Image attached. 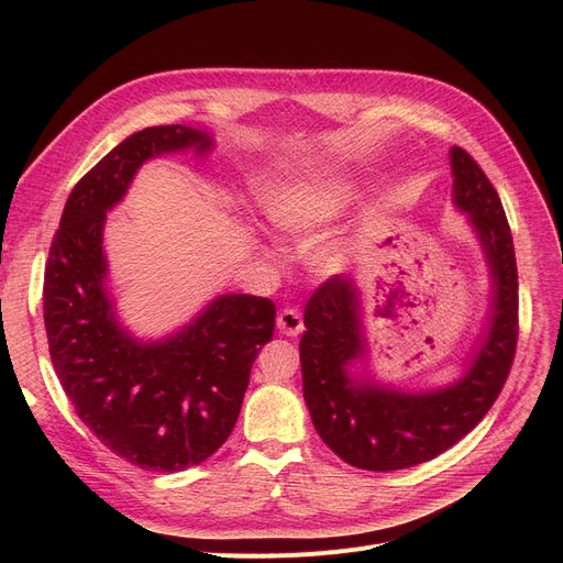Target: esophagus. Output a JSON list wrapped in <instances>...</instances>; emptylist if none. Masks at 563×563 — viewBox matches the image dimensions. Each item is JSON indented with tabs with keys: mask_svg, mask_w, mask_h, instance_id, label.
I'll return each instance as SVG.
<instances>
[{
	"mask_svg": "<svg viewBox=\"0 0 563 563\" xmlns=\"http://www.w3.org/2000/svg\"><path fill=\"white\" fill-rule=\"evenodd\" d=\"M276 327L283 335H289V338H297L301 331H303V319H301V312L294 310V308H285L280 310L278 319H276Z\"/></svg>",
	"mask_w": 563,
	"mask_h": 563,
	"instance_id": "esophagus-1",
	"label": "esophagus"
}]
</instances>
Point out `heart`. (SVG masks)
Returning a JSON list of instances; mask_svg holds the SVG:
<instances>
[{"mask_svg":"<svg viewBox=\"0 0 563 563\" xmlns=\"http://www.w3.org/2000/svg\"><path fill=\"white\" fill-rule=\"evenodd\" d=\"M349 185H321V187H289L272 191L264 198L262 214L274 228L291 236H306L335 219L353 200ZM312 264L321 274H338L344 269L346 255L338 244L317 249Z\"/></svg>","mask_w":563,"mask_h":563,"instance_id":"heart-1","label":"heart"}]
</instances>
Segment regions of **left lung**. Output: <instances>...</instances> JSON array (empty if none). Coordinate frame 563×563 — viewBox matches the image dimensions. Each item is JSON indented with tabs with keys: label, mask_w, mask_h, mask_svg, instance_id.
<instances>
[{
	"label": "left lung",
	"mask_w": 563,
	"mask_h": 563,
	"mask_svg": "<svg viewBox=\"0 0 563 563\" xmlns=\"http://www.w3.org/2000/svg\"><path fill=\"white\" fill-rule=\"evenodd\" d=\"M452 200L482 244L490 301L484 331L463 376L433 390H401L369 369L363 297L356 280L335 276L306 306L301 338L303 399L321 440L349 465L390 472L435 459L475 429L509 376L518 342V269L509 221L479 164L450 151Z\"/></svg>",
	"instance_id": "left-lung-1"
}]
</instances>
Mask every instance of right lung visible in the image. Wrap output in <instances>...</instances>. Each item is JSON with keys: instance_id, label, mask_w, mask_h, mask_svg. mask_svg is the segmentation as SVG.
Segmentation results:
<instances>
[{"instance_id": "1", "label": "right lung", "mask_w": 563, "mask_h": 563, "mask_svg": "<svg viewBox=\"0 0 563 563\" xmlns=\"http://www.w3.org/2000/svg\"><path fill=\"white\" fill-rule=\"evenodd\" d=\"M212 147L210 134L187 125L145 128L118 143L68 196L45 266L43 317L64 393L104 448L153 472L194 467L223 445L257 351L274 335V301L251 294H221L162 340L132 335L115 312L107 212L145 162Z\"/></svg>"}]
</instances>
